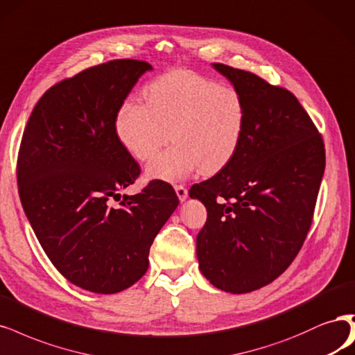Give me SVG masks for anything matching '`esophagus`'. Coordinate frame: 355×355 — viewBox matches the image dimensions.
Masks as SVG:
<instances>
[{
	"label": "esophagus",
	"instance_id": "obj_1",
	"mask_svg": "<svg viewBox=\"0 0 355 355\" xmlns=\"http://www.w3.org/2000/svg\"><path fill=\"white\" fill-rule=\"evenodd\" d=\"M175 191H176V193H178V198H179V201L180 202H183L185 201L187 198H188V189L183 187V185H176L175 187Z\"/></svg>",
	"mask_w": 355,
	"mask_h": 355
}]
</instances>
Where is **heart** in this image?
I'll return each mask as SVG.
<instances>
[{
	"mask_svg": "<svg viewBox=\"0 0 355 355\" xmlns=\"http://www.w3.org/2000/svg\"><path fill=\"white\" fill-rule=\"evenodd\" d=\"M248 126L247 101L241 91L191 70H172L151 80L145 101H121L114 130L121 146L146 162L170 138L173 145L146 167V176L179 182L201 167L216 173L239 151Z\"/></svg>",
	"mask_w": 355,
	"mask_h": 355,
	"instance_id": "b5f03b06",
	"label": "heart"
}]
</instances>
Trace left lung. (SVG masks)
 Masks as SVG:
<instances>
[{
	"label": "left lung",
	"mask_w": 355,
	"mask_h": 355,
	"mask_svg": "<svg viewBox=\"0 0 355 355\" xmlns=\"http://www.w3.org/2000/svg\"><path fill=\"white\" fill-rule=\"evenodd\" d=\"M213 67L243 95L248 126L232 162L189 189L207 209L197 257L211 285L247 294L273 282L300 252L324 173V144L294 94L251 71Z\"/></svg>",
	"instance_id": "obj_1"
}]
</instances>
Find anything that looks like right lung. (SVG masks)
Masks as SVG:
<instances>
[{
  "mask_svg": "<svg viewBox=\"0 0 355 355\" xmlns=\"http://www.w3.org/2000/svg\"><path fill=\"white\" fill-rule=\"evenodd\" d=\"M148 70L146 61L123 58L61 80L36 103L23 132V210L57 270L95 294L138 282L148 270L154 238L179 204L163 180L120 195L141 168L119 142L114 117Z\"/></svg>",
  "mask_w": 355,
  "mask_h": 355,
  "instance_id": "1",
  "label": "right lung"
}]
</instances>
